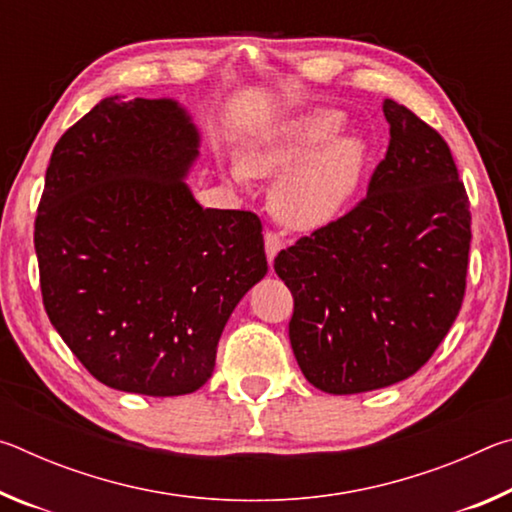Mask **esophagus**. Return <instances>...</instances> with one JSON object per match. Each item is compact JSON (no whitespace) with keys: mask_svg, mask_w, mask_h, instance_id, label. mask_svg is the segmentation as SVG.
<instances>
[{"mask_svg":"<svg viewBox=\"0 0 512 512\" xmlns=\"http://www.w3.org/2000/svg\"><path fill=\"white\" fill-rule=\"evenodd\" d=\"M264 246H266L268 262H273V257H275L277 253H280V248L284 246V241L280 239V235H277V232L266 230V232H264Z\"/></svg>","mask_w":512,"mask_h":512,"instance_id":"obj_1","label":"esophagus"}]
</instances>
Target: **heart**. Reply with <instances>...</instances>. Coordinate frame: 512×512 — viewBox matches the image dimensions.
<instances>
[{
    "mask_svg": "<svg viewBox=\"0 0 512 512\" xmlns=\"http://www.w3.org/2000/svg\"><path fill=\"white\" fill-rule=\"evenodd\" d=\"M341 128L343 115L336 110L287 121L246 146L235 176H275L284 170L271 189L275 219L293 230L323 228L352 201L368 162L359 137H334Z\"/></svg>",
    "mask_w": 512,
    "mask_h": 512,
    "instance_id": "b5f03b06",
    "label": "heart"
}]
</instances>
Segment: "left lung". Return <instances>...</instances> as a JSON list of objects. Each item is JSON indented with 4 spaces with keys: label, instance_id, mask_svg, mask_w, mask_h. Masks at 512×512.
Instances as JSON below:
<instances>
[{
    "label": "left lung",
    "instance_id": "obj_1",
    "mask_svg": "<svg viewBox=\"0 0 512 512\" xmlns=\"http://www.w3.org/2000/svg\"><path fill=\"white\" fill-rule=\"evenodd\" d=\"M391 142L366 198L275 257L293 296L289 339L309 384L354 395L431 359L465 296L470 201L436 128L384 101Z\"/></svg>",
    "mask_w": 512,
    "mask_h": 512
}]
</instances>
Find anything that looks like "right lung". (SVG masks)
<instances>
[{
	"label": "right lung",
	"instance_id": "right-lung-1",
	"mask_svg": "<svg viewBox=\"0 0 512 512\" xmlns=\"http://www.w3.org/2000/svg\"><path fill=\"white\" fill-rule=\"evenodd\" d=\"M198 133L171 99L108 97L51 153L36 232L42 305L117 391L187 395L232 309L268 271L262 221L203 210L183 183Z\"/></svg>",
	"mask_w": 512,
	"mask_h": 512
}]
</instances>
